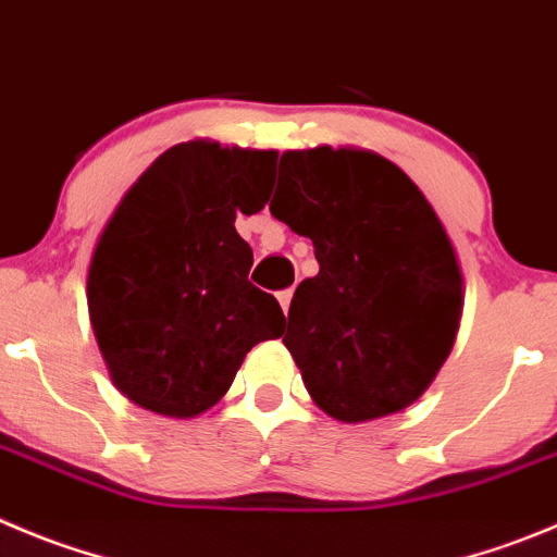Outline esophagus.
<instances>
[{"mask_svg":"<svg viewBox=\"0 0 557 557\" xmlns=\"http://www.w3.org/2000/svg\"><path fill=\"white\" fill-rule=\"evenodd\" d=\"M277 299H280V308H283V313H288V308H290V299H294V288H285V290H280V294H277Z\"/></svg>","mask_w":557,"mask_h":557,"instance_id":"obj_1","label":"esophagus"}]
</instances>
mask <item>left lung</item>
<instances>
[{
    "label": "left lung",
    "mask_w": 557,
    "mask_h": 557,
    "mask_svg": "<svg viewBox=\"0 0 557 557\" xmlns=\"http://www.w3.org/2000/svg\"><path fill=\"white\" fill-rule=\"evenodd\" d=\"M272 216L313 242L283 343L330 418L366 423L412 407L454 349L461 272L423 191L373 150L280 156Z\"/></svg>",
    "instance_id": "obj_1"
}]
</instances>
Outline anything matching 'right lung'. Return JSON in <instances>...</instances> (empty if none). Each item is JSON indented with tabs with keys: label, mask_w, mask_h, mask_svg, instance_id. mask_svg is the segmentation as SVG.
Returning a JSON list of instances; mask_svg holds the SVG:
<instances>
[{
	"label": "right lung",
	"mask_w": 557,
	"mask_h": 557,
	"mask_svg": "<svg viewBox=\"0 0 557 557\" xmlns=\"http://www.w3.org/2000/svg\"><path fill=\"white\" fill-rule=\"evenodd\" d=\"M277 150L173 145L123 195L87 272V308L114 387L164 418L214 407L261 341L283 335L277 299L247 280L236 214L269 200Z\"/></svg>",
	"instance_id": "obj_1"
}]
</instances>
